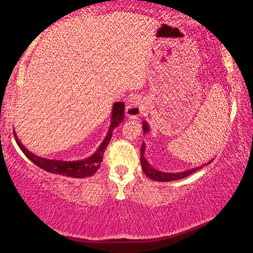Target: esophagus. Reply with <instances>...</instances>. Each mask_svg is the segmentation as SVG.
Instances as JSON below:
<instances>
[{"label":"esophagus","instance_id":"1","mask_svg":"<svg viewBox=\"0 0 253 253\" xmlns=\"http://www.w3.org/2000/svg\"><path fill=\"white\" fill-rule=\"evenodd\" d=\"M144 111V105L142 104V100L139 98H132L129 101V104L126 107V115L131 119H136L143 114Z\"/></svg>","mask_w":253,"mask_h":253}]
</instances>
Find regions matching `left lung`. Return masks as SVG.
Here are the masks:
<instances>
[{"mask_svg": "<svg viewBox=\"0 0 253 253\" xmlns=\"http://www.w3.org/2000/svg\"><path fill=\"white\" fill-rule=\"evenodd\" d=\"M143 131L144 134H146L147 131H149V127H148V124L146 122H143ZM145 148H146V145L143 142L142 144V147H140V164H142V169H143V172L147 175L149 178H152L153 181H157V182H169V181H175V179H181L188 176V175L196 172V170L202 169V166H199V168H195V169H187V170H184V172H179V173H166V172H162V170H158L155 169L154 168H152L151 165H149V163L147 162L146 158L144 156V152H145ZM211 162L207 163V164L204 165H208L210 164Z\"/></svg>", "mask_w": 253, "mask_h": 253, "instance_id": "left-lung-1", "label": "left lung"}]
</instances>
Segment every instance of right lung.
Segmentation results:
<instances>
[{"instance_id": "right-lung-1", "label": "right lung", "mask_w": 253, "mask_h": 253, "mask_svg": "<svg viewBox=\"0 0 253 253\" xmlns=\"http://www.w3.org/2000/svg\"><path fill=\"white\" fill-rule=\"evenodd\" d=\"M124 116H125V104L123 101L115 102L113 105V113H111L110 118V127L105 139L102 140L100 146L98 147L95 154H92L91 156H89L84 160L80 161H72V162H66V161H57V160H48V158H43L40 156L34 155L33 153L29 152L25 148L22 143L20 142L16 132L14 131V137L16 140V144L20 147L21 151L24 153V155L27 156L30 161L33 162L37 166H39L40 169L46 170L49 173L63 175V176H70L75 178H84L91 176L95 174L98 169L100 168V163L102 162V157H104V152L109 144V140L113 136V130L119 126L124 121Z\"/></svg>"}]
</instances>
